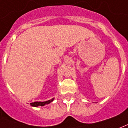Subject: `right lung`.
I'll return each mask as SVG.
<instances>
[{
	"label": "right lung",
	"instance_id": "add662e5",
	"mask_svg": "<svg viewBox=\"0 0 128 128\" xmlns=\"http://www.w3.org/2000/svg\"><path fill=\"white\" fill-rule=\"evenodd\" d=\"M54 99H52L51 100H48L46 102H34L30 103V105L32 106H44L45 104H48L51 102H52Z\"/></svg>",
	"mask_w": 128,
	"mask_h": 128
}]
</instances>
